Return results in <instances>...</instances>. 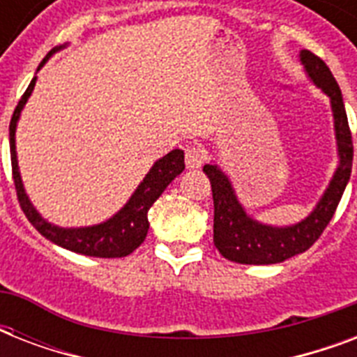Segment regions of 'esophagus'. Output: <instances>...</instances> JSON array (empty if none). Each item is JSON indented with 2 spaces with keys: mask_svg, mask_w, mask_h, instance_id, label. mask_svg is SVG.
<instances>
[{
  "mask_svg": "<svg viewBox=\"0 0 357 357\" xmlns=\"http://www.w3.org/2000/svg\"><path fill=\"white\" fill-rule=\"evenodd\" d=\"M206 161V151L202 150L200 146H187L185 150V162H187V168L190 170H196L200 168Z\"/></svg>",
  "mask_w": 357,
  "mask_h": 357,
  "instance_id": "esophagus-1",
  "label": "esophagus"
}]
</instances>
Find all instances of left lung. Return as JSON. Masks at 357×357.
Instances as JSON below:
<instances>
[{"label": "left lung", "instance_id": "obj_1", "mask_svg": "<svg viewBox=\"0 0 357 357\" xmlns=\"http://www.w3.org/2000/svg\"><path fill=\"white\" fill-rule=\"evenodd\" d=\"M298 57L307 79L317 89H321L322 94H326L330 100L333 133L337 144V167L307 217L289 226H274V224L259 222L246 211V207L238 200L231 179L220 168V165L215 161L204 165V172L211 179L213 204H215L213 241L218 252L226 259L235 263L274 265L305 252L321 237L328 222L332 220L350 179L354 148H352V135L349 129L341 89L322 59L307 50H300Z\"/></svg>", "mask_w": 357, "mask_h": 357}]
</instances>
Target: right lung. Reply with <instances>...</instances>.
<instances>
[{"label": "right lung", "mask_w": 357, "mask_h": 357, "mask_svg": "<svg viewBox=\"0 0 357 357\" xmlns=\"http://www.w3.org/2000/svg\"><path fill=\"white\" fill-rule=\"evenodd\" d=\"M66 46L68 44H63V46L55 47V50L47 53L46 59L38 64L36 72L52 59L53 53L61 52ZM36 72L35 77L31 79L29 86H27V91L24 92V96L14 109L10 126H8L13 178L22 211L25 213L27 220L35 226V229H38V234L44 235L47 241H52L53 244H57L61 248H66L81 255H91V257H123V255H129L133 250H137L140 244L144 243L146 235H148V228H150L148 211H150V207L162 195V190L167 189L168 185L172 183L174 179L185 170L183 150L176 148V150L168 151L167 155H162L161 159H157L144 176V179L137 185L133 195L129 196V200L107 220H103L100 224H92V226H77V228H63V226L50 222L47 218H44L38 213V209L33 206L29 195L25 192L18 167V153H16V128H18V120L22 116L25 103H27L29 96L33 94V89H35Z\"/></svg>", "instance_id": "add662e5"}]
</instances>
